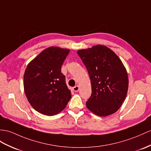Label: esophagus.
<instances>
[{
    "instance_id": "34e87169",
    "label": "esophagus",
    "mask_w": 151,
    "mask_h": 151,
    "mask_svg": "<svg viewBox=\"0 0 151 151\" xmlns=\"http://www.w3.org/2000/svg\"><path fill=\"white\" fill-rule=\"evenodd\" d=\"M79 90V88L78 86H75L73 88V90L74 91H76V92H77V91H78Z\"/></svg>"
}]
</instances>
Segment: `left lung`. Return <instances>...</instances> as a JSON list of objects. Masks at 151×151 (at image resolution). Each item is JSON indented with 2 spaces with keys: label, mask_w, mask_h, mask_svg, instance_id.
<instances>
[{
  "label": "left lung",
  "mask_w": 151,
  "mask_h": 151,
  "mask_svg": "<svg viewBox=\"0 0 151 151\" xmlns=\"http://www.w3.org/2000/svg\"><path fill=\"white\" fill-rule=\"evenodd\" d=\"M78 54L91 81V94L86 102L87 108L100 116L115 113L126 99L128 89L127 73L122 62L104 45L79 50Z\"/></svg>",
  "instance_id": "1"
}]
</instances>
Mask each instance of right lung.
I'll list each match as a JSON object with an SVG mask.
<instances>
[{
    "label": "right lung",
    "mask_w": 151,
    "mask_h": 151,
    "mask_svg": "<svg viewBox=\"0 0 151 151\" xmlns=\"http://www.w3.org/2000/svg\"><path fill=\"white\" fill-rule=\"evenodd\" d=\"M69 51L56 47L47 48L25 69V95L32 107L43 115H56L66 107L71 99L65 76L61 72Z\"/></svg>",
    "instance_id": "1"
}]
</instances>
